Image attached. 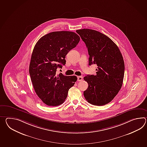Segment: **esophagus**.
<instances>
[{"instance_id": "1", "label": "esophagus", "mask_w": 147, "mask_h": 147, "mask_svg": "<svg viewBox=\"0 0 147 147\" xmlns=\"http://www.w3.org/2000/svg\"><path fill=\"white\" fill-rule=\"evenodd\" d=\"M82 80H83V77L82 76H80L78 77V81H81Z\"/></svg>"}]
</instances>
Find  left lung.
I'll list each match as a JSON object with an SVG mask.
<instances>
[{
	"mask_svg": "<svg viewBox=\"0 0 147 147\" xmlns=\"http://www.w3.org/2000/svg\"><path fill=\"white\" fill-rule=\"evenodd\" d=\"M88 50L89 65L96 64V75H87L84 80L88 88L84 96L89 103L102 106L109 103L121 89L124 63L117 45L108 36L90 29L77 30Z\"/></svg>",
	"mask_w": 147,
	"mask_h": 147,
	"instance_id": "left-lung-1",
	"label": "left lung"
}]
</instances>
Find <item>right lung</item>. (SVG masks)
I'll list each match as a JSON object with an SVG mask.
<instances>
[{"mask_svg":"<svg viewBox=\"0 0 147 147\" xmlns=\"http://www.w3.org/2000/svg\"><path fill=\"white\" fill-rule=\"evenodd\" d=\"M77 34L53 32L36 42L30 62L29 72L36 94L45 105L58 106L65 101L69 89L77 81L76 76L57 74V69L66 64L65 56L80 42Z\"/></svg>","mask_w":147,"mask_h":147,"instance_id":"right-lung-1","label":"right lung"}]
</instances>
